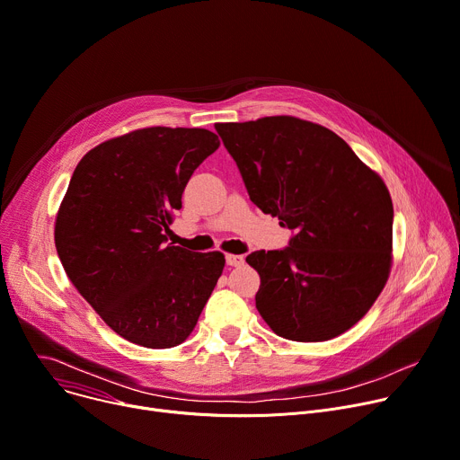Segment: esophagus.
<instances>
[{
    "mask_svg": "<svg viewBox=\"0 0 460 460\" xmlns=\"http://www.w3.org/2000/svg\"><path fill=\"white\" fill-rule=\"evenodd\" d=\"M226 265L241 267V265H244V258L239 254H226Z\"/></svg>",
    "mask_w": 460,
    "mask_h": 460,
    "instance_id": "esophagus-1",
    "label": "esophagus"
}]
</instances>
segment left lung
I'll return each mask as SVG.
<instances>
[{"label":"left lung","instance_id":"8db88e82","mask_svg":"<svg viewBox=\"0 0 460 460\" xmlns=\"http://www.w3.org/2000/svg\"><path fill=\"white\" fill-rule=\"evenodd\" d=\"M251 200L295 232L284 251L246 256L256 307L289 341H330L358 324L393 265L394 209L381 176L330 128L293 116L217 123Z\"/></svg>","mask_w":460,"mask_h":460}]
</instances>
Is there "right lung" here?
Here are the masks:
<instances>
[{
    "label": "right lung",
    "instance_id": "1",
    "mask_svg": "<svg viewBox=\"0 0 460 460\" xmlns=\"http://www.w3.org/2000/svg\"><path fill=\"white\" fill-rule=\"evenodd\" d=\"M219 146L206 128H137L88 151L69 181L55 221L58 258L101 319L134 344L184 342L223 272L221 252L165 243L193 171Z\"/></svg>",
    "mask_w": 460,
    "mask_h": 460
}]
</instances>
